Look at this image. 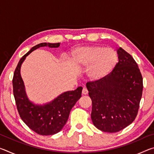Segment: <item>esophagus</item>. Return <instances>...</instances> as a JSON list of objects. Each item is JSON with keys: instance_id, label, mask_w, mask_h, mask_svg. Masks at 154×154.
Returning <instances> with one entry per match:
<instances>
[{"instance_id": "1", "label": "esophagus", "mask_w": 154, "mask_h": 154, "mask_svg": "<svg viewBox=\"0 0 154 154\" xmlns=\"http://www.w3.org/2000/svg\"><path fill=\"white\" fill-rule=\"evenodd\" d=\"M88 91L87 90V88H83V90H82V94H83V95H86V94H88Z\"/></svg>"}]
</instances>
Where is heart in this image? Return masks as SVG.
<instances>
[{"instance_id": "heart-1", "label": "heart", "mask_w": 154, "mask_h": 154, "mask_svg": "<svg viewBox=\"0 0 154 154\" xmlns=\"http://www.w3.org/2000/svg\"><path fill=\"white\" fill-rule=\"evenodd\" d=\"M72 60L77 65L88 66V74L92 79L103 78L113 71L118 61L116 50L103 46H88L75 49Z\"/></svg>"}]
</instances>
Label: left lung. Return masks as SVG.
Listing matches in <instances>:
<instances>
[{
	"label": "left lung",
	"instance_id": "8db88e82",
	"mask_svg": "<svg viewBox=\"0 0 154 154\" xmlns=\"http://www.w3.org/2000/svg\"><path fill=\"white\" fill-rule=\"evenodd\" d=\"M117 52L118 62L113 71L86 83L92 103L93 124L111 133L123 130L136 118L143 88L142 75L134 58L122 48Z\"/></svg>",
	"mask_w": 154,
	"mask_h": 154
}]
</instances>
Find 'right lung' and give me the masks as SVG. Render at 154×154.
Instances as JSON below:
<instances>
[{"label":"right lung","mask_w":154,"mask_h":154,"mask_svg":"<svg viewBox=\"0 0 154 154\" xmlns=\"http://www.w3.org/2000/svg\"><path fill=\"white\" fill-rule=\"evenodd\" d=\"M60 43H42L38 44L20 59L13 77V90L18 113L23 122L41 135H52L58 133L66 124L71 109L82 96V87L74 91L62 93L51 102L43 105H35L28 100L24 82L20 75V68L26 56L41 47L58 48Z\"/></svg>","instance_id":"right-lung-1"}]
</instances>
